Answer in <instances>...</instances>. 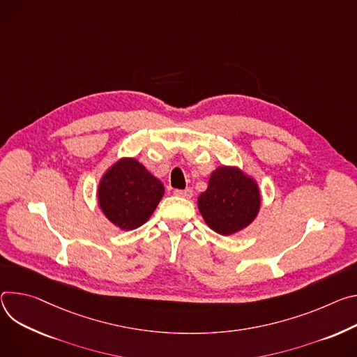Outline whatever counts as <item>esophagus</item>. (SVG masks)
<instances>
[{
	"label": "esophagus",
	"mask_w": 357,
	"mask_h": 357,
	"mask_svg": "<svg viewBox=\"0 0 357 357\" xmlns=\"http://www.w3.org/2000/svg\"><path fill=\"white\" fill-rule=\"evenodd\" d=\"M174 194L178 197H183V199H191L192 197V190L185 188V190H174Z\"/></svg>",
	"instance_id": "1"
}]
</instances>
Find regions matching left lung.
Masks as SVG:
<instances>
[{
    "label": "left lung",
    "mask_w": 357,
    "mask_h": 357,
    "mask_svg": "<svg viewBox=\"0 0 357 357\" xmlns=\"http://www.w3.org/2000/svg\"><path fill=\"white\" fill-rule=\"evenodd\" d=\"M261 197L257 183L235 167H218L208 187L199 197V210L207 225L221 235H231L257 217Z\"/></svg>",
    "instance_id": "left-lung-1"
}]
</instances>
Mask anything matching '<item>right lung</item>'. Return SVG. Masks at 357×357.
Instances as JSON below:
<instances>
[{"label":"right lung","mask_w":357,"mask_h":357,"mask_svg":"<svg viewBox=\"0 0 357 357\" xmlns=\"http://www.w3.org/2000/svg\"><path fill=\"white\" fill-rule=\"evenodd\" d=\"M163 194L162 181L135 158L117 162L106 172L98 190L103 214L122 229H135L144 224Z\"/></svg>","instance_id":"right-lung-1"}]
</instances>
